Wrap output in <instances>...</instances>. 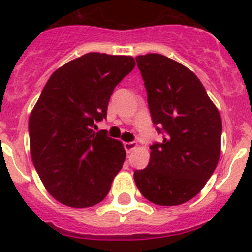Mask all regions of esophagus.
Returning a JSON list of instances; mask_svg holds the SVG:
<instances>
[{"label": "esophagus", "instance_id": "1", "mask_svg": "<svg viewBox=\"0 0 252 252\" xmlns=\"http://www.w3.org/2000/svg\"><path fill=\"white\" fill-rule=\"evenodd\" d=\"M136 146H137V144H136V142H125V144H124V147H125V150H126V152H127V154H130L132 150H135Z\"/></svg>", "mask_w": 252, "mask_h": 252}]
</instances>
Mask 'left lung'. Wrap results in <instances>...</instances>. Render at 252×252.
Returning <instances> with one entry per match:
<instances>
[{"instance_id": "obj_1", "label": "left lung", "mask_w": 252, "mask_h": 252, "mask_svg": "<svg viewBox=\"0 0 252 252\" xmlns=\"http://www.w3.org/2000/svg\"><path fill=\"white\" fill-rule=\"evenodd\" d=\"M150 115L162 142L150 146V162L133 172L149 201L181 205L195 197L215 171L222 122L197 76L158 54L136 57Z\"/></svg>"}]
</instances>
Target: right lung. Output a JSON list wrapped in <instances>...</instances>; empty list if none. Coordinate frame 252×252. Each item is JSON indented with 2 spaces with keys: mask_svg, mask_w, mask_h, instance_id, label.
Returning <instances> with one entry per match:
<instances>
[{
  "mask_svg": "<svg viewBox=\"0 0 252 252\" xmlns=\"http://www.w3.org/2000/svg\"><path fill=\"white\" fill-rule=\"evenodd\" d=\"M135 67L131 56L84 55L55 71L43 87L29 121L34 168L57 201L90 207L106 197L126 152L105 130L115 87Z\"/></svg>",
  "mask_w": 252,
  "mask_h": 252,
  "instance_id": "add662e5",
  "label": "right lung"
}]
</instances>
